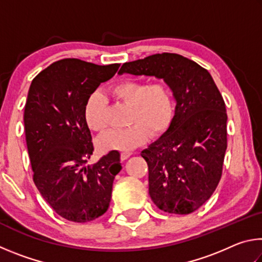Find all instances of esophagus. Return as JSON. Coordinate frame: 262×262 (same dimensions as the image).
Instances as JSON below:
<instances>
[{"label": "esophagus", "instance_id": "obj_1", "mask_svg": "<svg viewBox=\"0 0 262 262\" xmlns=\"http://www.w3.org/2000/svg\"><path fill=\"white\" fill-rule=\"evenodd\" d=\"M132 156V152H121V161H126Z\"/></svg>", "mask_w": 262, "mask_h": 262}]
</instances>
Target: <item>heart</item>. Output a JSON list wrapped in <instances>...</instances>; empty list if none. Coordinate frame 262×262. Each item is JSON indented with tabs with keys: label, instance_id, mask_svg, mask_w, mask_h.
<instances>
[{
	"label": "heart",
	"instance_id": "heart-1",
	"mask_svg": "<svg viewBox=\"0 0 262 262\" xmlns=\"http://www.w3.org/2000/svg\"><path fill=\"white\" fill-rule=\"evenodd\" d=\"M115 99L130 107V126L112 129L100 137L103 150L129 152L148 140L149 134L158 136L170 126L173 117V98L170 88L163 81L148 84L142 79H126L111 89ZM108 100L100 91L88 97L84 117L94 132L103 133L107 127L106 112Z\"/></svg>",
	"mask_w": 262,
	"mask_h": 262
}]
</instances>
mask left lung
Returning <instances> with one entry per match:
<instances>
[{
	"label": "left lung",
	"mask_w": 262,
	"mask_h": 262,
	"mask_svg": "<svg viewBox=\"0 0 262 262\" xmlns=\"http://www.w3.org/2000/svg\"><path fill=\"white\" fill-rule=\"evenodd\" d=\"M118 74L155 76L170 86L173 118L141 156L155 205L168 214H190L211 196L222 176L228 120L223 97L208 70L173 53L126 62Z\"/></svg>",
	"instance_id": "1"
}]
</instances>
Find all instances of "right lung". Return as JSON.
Returning <instances> with one entry per match:
<instances>
[{"instance_id":"right-lung-1","label":"right lung","mask_w":262,"mask_h":262,"mask_svg":"<svg viewBox=\"0 0 262 262\" xmlns=\"http://www.w3.org/2000/svg\"><path fill=\"white\" fill-rule=\"evenodd\" d=\"M119 67L60 60L39 73L29 89L24 127L33 181L57 215L76 223L105 214L122 167L118 151L85 166L94 152L84 117L86 99Z\"/></svg>"}]
</instances>
